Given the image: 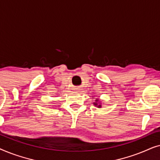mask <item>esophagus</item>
Returning a JSON list of instances; mask_svg holds the SVG:
<instances>
[{
  "label": "esophagus",
  "instance_id": "1",
  "mask_svg": "<svg viewBox=\"0 0 160 160\" xmlns=\"http://www.w3.org/2000/svg\"><path fill=\"white\" fill-rule=\"evenodd\" d=\"M76 89V90H78V89L77 88H75Z\"/></svg>",
  "mask_w": 160,
  "mask_h": 160
}]
</instances>
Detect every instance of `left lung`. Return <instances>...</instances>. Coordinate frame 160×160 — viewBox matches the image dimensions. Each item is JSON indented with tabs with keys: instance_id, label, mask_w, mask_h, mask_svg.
Wrapping results in <instances>:
<instances>
[{
	"instance_id": "8db88e82",
	"label": "left lung",
	"mask_w": 160,
	"mask_h": 160,
	"mask_svg": "<svg viewBox=\"0 0 160 160\" xmlns=\"http://www.w3.org/2000/svg\"><path fill=\"white\" fill-rule=\"evenodd\" d=\"M96 101H98V100H96ZM94 104H95V106H97V102H95V103H94ZM101 106V105H99V106H98V107H101V106Z\"/></svg>"
}]
</instances>
